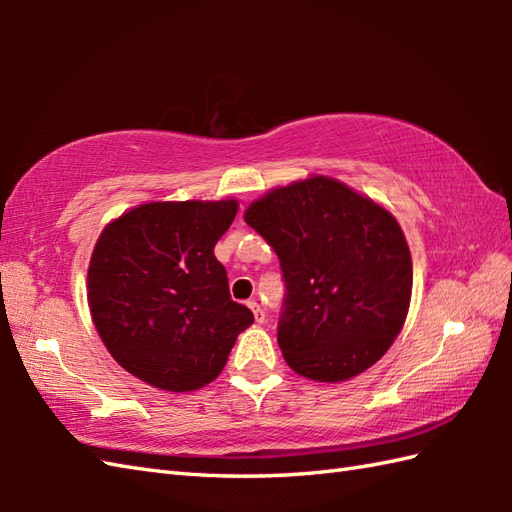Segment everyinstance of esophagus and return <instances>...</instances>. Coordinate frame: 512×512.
<instances>
[{
	"label": "esophagus",
	"instance_id": "obj_1",
	"mask_svg": "<svg viewBox=\"0 0 512 512\" xmlns=\"http://www.w3.org/2000/svg\"><path fill=\"white\" fill-rule=\"evenodd\" d=\"M246 306H248L250 310H253V314H255V321H257V323H264V319H266V317H264V310H262V306H259V303H257L255 299H248V301H246Z\"/></svg>",
	"mask_w": 512,
	"mask_h": 512
}]
</instances>
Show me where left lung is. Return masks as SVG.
<instances>
[{"label":"left lung","mask_w":512,"mask_h":512,"mask_svg":"<svg viewBox=\"0 0 512 512\" xmlns=\"http://www.w3.org/2000/svg\"><path fill=\"white\" fill-rule=\"evenodd\" d=\"M244 220L279 257L286 295L277 343L286 363L321 383L372 367L411 299V255L394 215L314 176L270 191Z\"/></svg>","instance_id":"obj_1"}]
</instances>
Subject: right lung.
<instances>
[{"label": "right lung", "instance_id": "add662e5", "mask_svg": "<svg viewBox=\"0 0 512 512\" xmlns=\"http://www.w3.org/2000/svg\"><path fill=\"white\" fill-rule=\"evenodd\" d=\"M237 202H149L107 224L88 301L114 361L158 389L193 391L226 365L253 312L231 299L213 248Z\"/></svg>", "mask_w": 512, "mask_h": 512}]
</instances>
